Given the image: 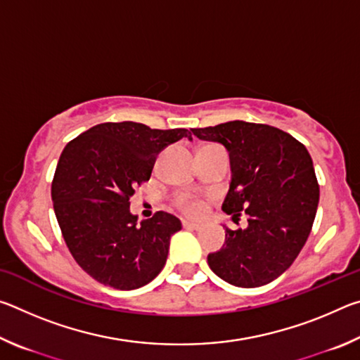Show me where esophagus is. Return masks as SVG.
<instances>
[{
    "instance_id": "obj_1",
    "label": "esophagus",
    "mask_w": 360,
    "mask_h": 360,
    "mask_svg": "<svg viewBox=\"0 0 360 360\" xmlns=\"http://www.w3.org/2000/svg\"><path fill=\"white\" fill-rule=\"evenodd\" d=\"M182 227L184 229H191V230H200L203 227L202 224H198V222H188V221H184L182 222Z\"/></svg>"
}]
</instances>
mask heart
<instances>
[{"label":"heart","instance_id":"obj_1","mask_svg":"<svg viewBox=\"0 0 360 360\" xmlns=\"http://www.w3.org/2000/svg\"><path fill=\"white\" fill-rule=\"evenodd\" d=\"M174 203L182 212H186L188 216H200L205 210V203L202 200L188 192H181L176 195Z\"/></svg>","mask_w":360,"mask_h":360}]
</instances>
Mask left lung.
Wrapping results in <instances>:
<instances>
[{
  "instance_id": "obj_1",
  "label": "left lung",
  "mask_w": 360,
  "mask_h": 360,
  "mask_svg": "<svg viewBox=\"0 0 360 360\" xmlns=\"http://www.w3.org/2000/svg\"><path fill=\"white\" fill-rule=\"evenodd\" d=\"M225 146L231 182L222 203L233 221L246 212L248 229H225V243L208 255L219 278L236 288L271 283L297 259L311 231L319 184L307 148L276 127L231 120L192 129Z\"/></svg>"
}]
</instances>
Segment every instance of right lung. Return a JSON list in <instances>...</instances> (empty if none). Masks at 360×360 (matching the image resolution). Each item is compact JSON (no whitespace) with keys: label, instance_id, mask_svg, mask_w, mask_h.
<instances>
[{"label":"right lung","instance_id":"obj_1","mask_svg":"<svg viewBox=\"0 0 360 360\" xmlns=\"http://www.w3.org/2000/svg\"><path fill=\"white\" fill-rule=\"evenodd\" d=\"M181 138L192 139L191 131L106 122L65 146L52 181L53 211L71 255L95 281L131 290L165 266L181 221L157 211L138 224L130 197L149 181L158 152Z\"/></svg>","mask_w":360,"mask_h":360}]
</instances>
